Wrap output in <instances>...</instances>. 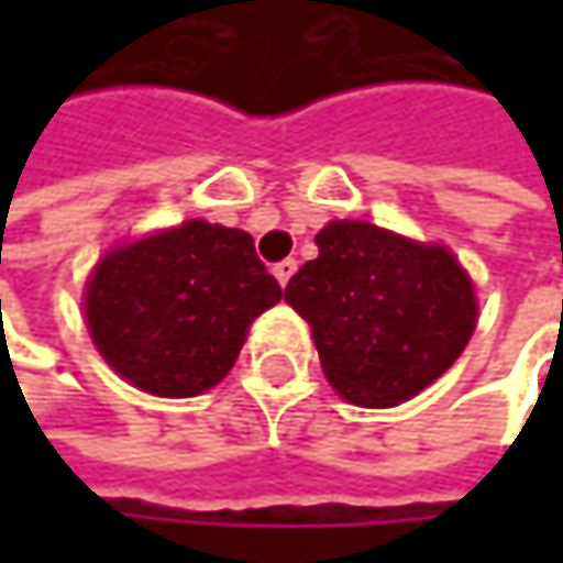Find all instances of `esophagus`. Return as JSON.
<instances>
[{
  "mask_svg": "<svg viewBox=\"0 0 563 563\" xmlns=\"http://www.w3.org/2000/svg\"><path fill=\"white\" fill-rule=\"evenodd\" d=\"M292 274H296V261H289V257H286V261H280V264H274V277H277L280 286H286Z\"/></svg>",
  "mask_w": 563,
  "mask_h": 563,
  "instance_id": "34e87169",
  "label": "esophagus"
}]
</instances>
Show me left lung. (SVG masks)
<instances>
[{
	"mask_svg": "<svg viewBox=\"0 0 563 563\" xmlns=\"http://www.w3.org/2000/svg\"><path fill=\"white\" fill-rule=\"evenodd\" d=\"M319 257L283 299L309 322L329 385L358 407H394L433 385L476 329V289L443 244L368 221H329Z\"/></svg>",
	"mask_w": 563,
	"mask_h": 563,
	"instance_id": "obj_1",
	"label": "left lung"
}]
</instances>
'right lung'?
<instances>
[{
	"mask_svg": "<svg viewBox=\"0 0 563 563\" xmlns=\"http://www.w3.org/2000/svg\"><path fill=\"white\" fill-rule=\"evenodd\" d=\"M280 296L247 231L195 218L107 251L84 316L97 352L133 388L195 397L234 368L251 322Z\"/></svg>",
	"mask_w": 563,
	"mask_h": 563,
	"instance_id": "add662e5",
	"label": "right lung"
}]
</instances>
